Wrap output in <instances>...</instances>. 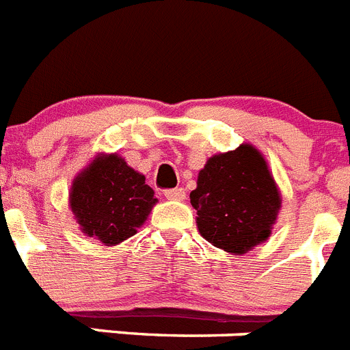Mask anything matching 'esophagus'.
<instances>
[{"instance_id": "esophagus-1", "label": "esophagus", "mask_w": 350, "mask_h": 350, "mask_svg": "<svg viewBox=\"0 0 350 350\" xmlns=\"http://www.w3.org/2000/svg\"><path fill=\"white\" fill-rule=\"evenodd\" d=\"M164 196L168 200H184L186 198V191L182 189V187H173V189L164 191Z\"/></svg>"}]
</instances>
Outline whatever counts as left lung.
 Returning a JSON list of instances; mask_svg holds the SVG:
<instances>
[{
	"label": "left lung",
	"instance_id": "obj_1",
	"mask_svg": "<svg viewBox=\"0 0 350 350\" xmlns=\"http://www.w3.org/2000/svg\"><path fill=\"white\" fill-rule=\"evenodd\" d=\"M189 195L200 234L216 247L243 255L269 237L280 208V193L260 152L241 145L214 155Z\"/></svg>",
	"mask_w": 350,
	"mask_h": 350
}]
</instances>
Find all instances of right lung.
Masks as SVG:
<instances>
[{
    "label": "right lung",
    "instance_id": "1",
    "mask_svg": "<svg viewBox=\"0 0 350 350\" xmlns=\"http://www.w3.org/2000/svg\"><path fill=\"white\" fill-rule=\"evenodd\" d=\"M155 202L145 177L116 154L97 157L70 191V207L81 230L107 246L136 234Z\"/></svg>",
    "mask_w": 350,
    "mask_h": 350
}]
</instances>
